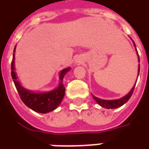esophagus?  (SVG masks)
<instances>
[{
    "label": "esophagus",
    "mask_w": 149,
    "mask_h": 149,
    "mask_svg": "<svg viewBox=\"0 0 149 149\" xmlns=\"http://www.w3.org/2000/svg\"><path fill=\"white\" fill-rule=\"evenodd\" d=\"M75 63H76L77 65H81L82 63H84V61H83V59L79 56V57H77V58L75 60Z\"/></svg>",
    "instance_id": "1"
}]
</instances>
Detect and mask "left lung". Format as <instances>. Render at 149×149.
<instances>
[{
  "label": "left lung",
  "instance_id": "1",
  "mask_svg": "<svg viewBox=\"0 0 149 149\" xmlns=\"http://www.w3.org/2000/svg\"><path fill=\"white\" fill-rule=\"evenodd\" d=\"M132 40V39H131ZM132 42H133V45H134L135 49H136V54H137V57H138V61L140 63V57H139V55H138V52L137 50H136V45H135L134 41L132 40ZM139 72H140V65L138 66V74H137V78L138 76H139ZM136 83H135L134 86L132 88V89L129 91V93L128 94H126L125 96H124L121 98H120V99H116V100H104V99H100V98H98V97H95L93 96V99L96 101H97V103L100 105V106L103 107L104 109H116V108H119V107L122 106L123 104H125L127 101H128L129 99H130V97H131L132 94L133 93V90H134V88L135 85H136Z\"/></svg>",
  "mask_w": 149,
  "mask_h": 149
}]
</instances>
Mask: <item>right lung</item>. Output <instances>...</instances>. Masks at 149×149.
<instances>
[{"label":"right lung","instance_id":"1","mask_svg":"<svg viewBox=\"0 0 149 149\" xmlns=\"http://www.w3.org/2000/svg\"><path fill=\"white\" fill-rule=\"evenodd\" d=\"M16 50L15 46L13 52ZM12 78L13 80L15 86L17 88L18 93L21 97V100L29 109L39 113H48L55 110L61 103L65 97V88L63 84V79L65 75L70 71L71 68H64L59 73L58 87L48 92H33L24 88L20 81L17 80V76L15 68V54L13 55V61L11 65Z\"/></svg>","mask_w":149,"mask_h":149}]
</instances>
